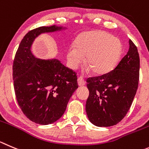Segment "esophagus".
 Wrapping results in <instances>:
<instances>
[{
  "label": "esophagus",
  "mask_w": 149,
  "mask_h": 149,
  "mask_svg": "<svg viewBox=\"0 0 149 149\" xmlns=\"http://www.w3.org/2000/svg\"><path fill=\"white\" fill-rule=\"evenodd\" d=\"M78 84L79 86H84L85 84V81L82 77L78 78Z\"/></svg>",
  "instance_id": "1"
}]
</instances>
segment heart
Returning <instances> with one entry per match:
<instances>
[{
	"instance_id": "1",
	"label": "heart",
	"mask_w": 149,
	"mask_h": 149,
	"mask_svg": "<svg viewBox=\"0 0 149 149\" xmlns=\"http://www.w3.org/2000/svg\"><path fill=\"white\" fill-rule=\"evenodd\" d=\"M74 46L68 48L67 59L72 69L84 62L95 74H106L118 63L123 45L118 38L104 31H91L76 37Z\"/></svg>"
}]
</instances>
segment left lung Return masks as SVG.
<instances>
[{
	"label": "left lung",
	"instance_id": "8db88e82",
	"mask_svg": "<svg viewBox=\"0 0 149 149\" xmlns=\"http://www.w3.org/2000/svg\"><path fill=\"white\" fill-rule=\"evenodd\" d=\"M140 57L129 40L127 54L109 73L87 79L90 94L86 112L92 123L111 126L118 123L131 107L138 87Z\"/></svg>",
	"mask_w": 149,
	"mask_h": 149
}]
</instances>
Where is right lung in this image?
<instances>
[{
    "mask_svg": "<svg viewBox=\"0 0 149 149\" xmlns=\"http://www.w3.org/2000/svg\"><path fill=\"white\" fill-rule=\"evenodd\" d=\"M60 28L42 26L29 31L20 42L12 66L14 89L18 105L31 121L48 125L59 120L79 87L76 73L57 59L42 60L31 52L34 39Z\"/></svg>",
    "mask_w": 149,
    "mask_h": 149,
    "instance_id": "1",
    "label": "right lung"
}]
</instances>
